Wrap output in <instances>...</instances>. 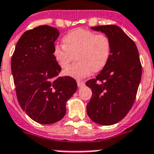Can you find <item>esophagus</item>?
<instances>
[{"mask_svg":"<svg viewBox=\"0 0 154 154\" xmlns=\"http://www.w3.org/2000/svg\"><path fill=\"white\" fill-rule=\"evenodd\" d=\"M77 85H78L79 88H82V87L85 85V83L83 81H77Z\"/></svg>","mask_w":154,"mask_h":154,"instance_id":"obj_1","label":"esophagus"}]
</instances>
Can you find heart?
<instances>
[{"instance_id": "1", "label": "heart", "mask_w": 154, "mask_h": 154, "mask_svg": "<svg viewBox=\"0 0 154 154\" xmlns=\"http://www.w3.org/2000/svg\"><path fill=\"white\" fill-rule=\"evenodd\" d=\"M63 46H55L53 57L58 66L66 70L75 58L78 62L66 71L67 76L82 79L92 72L104 69L111 57V42L104 34L84 29L71 30L62 39Z\"/></svg>"}]
</instances>
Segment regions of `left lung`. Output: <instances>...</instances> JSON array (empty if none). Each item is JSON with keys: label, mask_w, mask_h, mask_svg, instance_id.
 <instances>
[{"label": "left lung", "mask_w": 154, "mask_h": 154, "mask_svg": "<svg viewBox=\"0 0 154 154\" xmlns=\"http://www.w3.org/2000/svg\"><path fill=\"white\" fill-rule=\"evenodd\" d=\"M111 42V57L96 79L86 83L92 91L87 105L88 116L102 125H112L125 117L135 101L142 67L135 42L116 25L91 27Z\"/></svg>", "instance_id": "left-lung-1"}]
</instances>
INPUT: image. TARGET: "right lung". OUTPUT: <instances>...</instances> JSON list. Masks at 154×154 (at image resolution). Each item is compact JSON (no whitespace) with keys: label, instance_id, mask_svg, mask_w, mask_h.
<instances>
[{"label":"right lung","instance_id":"add662e5","mask_svg":"<svg viewBox=\"0 0 154 154\" xmlns=\"http://www.w3.org/2000/svg\"><path fill=\"white\" fill-rule=\"evenodd\" d=\"M56 28L40 26L25 32L16 45L11 70L21 108L34 121L50 125L66 114V103L77 90L70 76L58 77L61 68L53 57Z\"/></svg>","mask_w":154,"mask_h":154}]
</instances>
